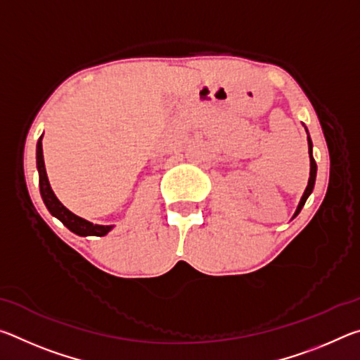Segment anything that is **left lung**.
<instances>
[{
    "instance_id": "8db88e82",
    "label": "left lung",
    "mask_w": 360,
    "mask_h": 360,
    "mask_svg": "<svg viewBox=\"0 0 360 360\" xmlns=\"http://www.w3.org/2000/svg\"><path fill=\"white\" fill-rule=\"evenodd\" d=\"M304 130H307V127H304ZM307 135H308V154H309V179H308V186H307V188H304V192L302 195L300 202H298V206H297V210L294 212V216H292V219L298 216V212H300L304 206V202H307L309 195H311L313 188H314V182H316V173H318V165H316L314 157H313V143H311V138H309L308 130H307Z\"/></svg>"
}]
</instances>
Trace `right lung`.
I'll use <instances>...</instances> for the list:
<instances>
[{
  "label": "right lung",
  "mask_w": 360,
  "mask_h": 360,
  "mask_svg": "<svg viewBox=\"0 0 360 360\" xmlns=\"http://www.w3.org/2000/svg\"><path fill=\"white\" fill-rule=\"evenodd\" d=\"M36 167H38V174H39V192H41L42 202H44L49 212H51L53 217H57L66 229L71 230L72 233H76L79 236H105L114 229V225L92 224L85 221L82 217L76 216L75 212H71L56 197L51 184H49V178L46 173L44 155H42V135L38 139V144H36Z\"/></svg>",
  "instance_id": "1"
}]
</instances>
